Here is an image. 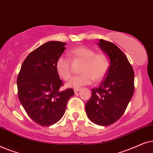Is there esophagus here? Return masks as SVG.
Wrapping results in <instances>:
<instances>
[{"label":"esophagus","instance_id":"obj_1","mask_svg":"<svg viewBox=\"0 0 153 153\" xmlns=\"http://www.w3.org/2000/svg\"><path fill=\"white\" fill-rule=\"evenodd\" d=\"M80 88H75L74 89V91H75V93H77V92H78V91H80Z\"/></svg>","mask_w":153,"mask_h":153}]
</instances>
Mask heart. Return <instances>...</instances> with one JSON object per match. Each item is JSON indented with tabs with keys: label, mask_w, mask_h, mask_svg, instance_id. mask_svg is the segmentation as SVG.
Segmentation results:
<instances>
[{
	"label": "heart",
	"mask_w": 153,
	"mask_h": 153,
	"mask_svg": "<svg viewBox=\"0 0 153 153\" xmlns=\"http://www.w3.org/2000/svg\"><path fill=\"white\" fill-rule=\"evenodd\" d=\"M75 58L84 62L81 67L82 74L76 75L71 79L67 86L73 88L90 85L93 81L101 80L106 74L109 67V59L104 54H97L93 49L80 46L72 50ZM56 72L61 78L68 80L72 74L70 61L65 56H61L56 62Z\"/></svg>",
	"instance_id": "b5f03b06"
}]
</instances>
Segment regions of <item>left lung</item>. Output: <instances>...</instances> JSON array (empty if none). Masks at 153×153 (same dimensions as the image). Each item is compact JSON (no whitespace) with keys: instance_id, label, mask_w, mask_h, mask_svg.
<instances>
[{"instance_id":"left-lung-1","label":"left lung","mask_w":153,"mask_h":153,"mask_svg":"<svg viewBox=\"0 0 153 153\" xmlns=\"http://www.w3.org/2000/svg\"><path fill=\"white\" fill-rule=\"evenodd\" d=\"M98 41V45L108 56L110 65L99 87L92 89L85 110L93 123L108 126L122 117L131 99L134 73L127 56L118 47L102 39Z\"/></svg>"}]
</instances>
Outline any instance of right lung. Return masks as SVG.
Instances as JSON below:
<instances>
[{
  "label": "right lung",
  "instance_id": "obj_1",
  "mask_svg": "<svg viewBox=\"0 0 153 153\" xmlns=\"http://www.w3.org/2000/svg\"><path fill=\"white\" fill-rule=\"evenodd\" d=\"M66 43L46 42L28 54L18 75V97L28 115L38 125L49 127L59 121L66 111L73 89L60 91L63 85L56 62Z\"/></svg>",
  "mask_w": 153,
  "mask_h": 153
}]
</instances>
